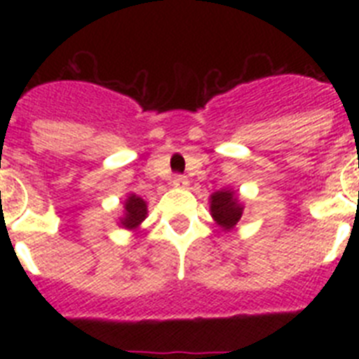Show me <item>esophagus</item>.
Masks as SVG:
<instances>
[{"mask_svg":"<svg viewBox=\"0 0 359 359\" xmlns=\"http://www.w3.org/2000/svg\"><path fill=\"white\" fill-rule=\"evenodd\" d=\"M172 183L176 187H187V185H189V180H187L183 174H176V176H174V180H172Z\"/></svg>","mask_w":359,"mask_h":359,"instance_id":"obj_1","label":"esophagus"}]
</instances>
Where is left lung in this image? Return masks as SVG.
Masks as SVG:
<instances>
[{"mask_svg":"<svg viewBox=\"0 0 359 359\" xmlns=\"http://www.w3.org/2000/svg\"><path fill=\"white\" fill-rule=\"evenodd\" d=\"M210 210L217 224L224 230H230L237 224L243 215V207L237 203V198L230 190H221L212 196Z\"/></svg>","mask_w":359,"mask_h":359,"instance_id":"left-lung-1","label":"left lung"}]
</instances>
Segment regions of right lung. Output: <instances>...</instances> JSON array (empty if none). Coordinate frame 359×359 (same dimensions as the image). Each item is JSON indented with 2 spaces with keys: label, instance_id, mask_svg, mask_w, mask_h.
Segmentation results:
<instances>
[{
  "label": "right lung",
  "instance_id": "add662e5",
  "mask_svg": "<svg viewBox=\"0 0 359 359\" xmlns=\"http://www.w3.org/2000/svg\"><path fill=\"white\" fill-rule=\"evenodd\" d=\"M147 205L138 196H129L126 201V215L122 217V224L126 228H136L145 219Z\"/></svg>",
  "mask_w": 359,
  "mask_h": 359
}]
</instances>
